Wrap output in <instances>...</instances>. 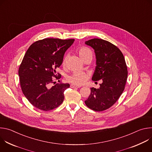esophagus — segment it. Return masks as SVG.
<instances>
[{"label": "esophagus", "mask_w": 152, "mask_h": 152, "mask_svg": "<svg viewBox=\"0 0 152 152\" xmlns=\"http://www.w3.org/2000/svg\"><path fill=\"white\" fill-rule=\"evenodd\" d=\"M70 87L72 88H80V86L75 85H73V84H72L70 85Z\"/></svg>", "instance_id": "esophagus-1"}]
</instances>
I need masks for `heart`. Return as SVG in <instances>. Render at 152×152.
Listing matches in <instances>:
<instances>
[{"mask_svg":"<svg viewBox=\"0 0 152 152\" xmlns=\"http://www.w3.org/2000/svg\"><path fill=\"white\" fill-rule=\"evenodd\" d=\"M78 53L80 57L82 59V60L88 56L93 57V53L91 50L85 47H81L78 49ZM67 57L65 56L62 61V64L64 65L66 63ZM89 78V76L88 73H86L83 71H76L73 72L71 75H70L67 80L69 82L72 83L73 85L77 86H81L85 84Z\"/></svg>","mask_w":152,"mask_h":152,"instance_id":"obj_1","label":"heart"}]
</instances>
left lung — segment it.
<instances>
[{"label":"left lung","mask_w":152,"mask_h":152,"mask_svg":"<svg viewBox=\"0 0 152 152\" xmlns=\"http://www.w3.org/2000/svg\"><path fill=\"white\" fill-rule=\"evenodd\" d=\"M96 57V67L92 80L102 79L97 89L91 88L85 104L95 111H103L111 107L123 93L127 77V69L120 50L110 42L99 38L86 41Z\"/></svg>","instance_id":"obj_1"}]
</instances>
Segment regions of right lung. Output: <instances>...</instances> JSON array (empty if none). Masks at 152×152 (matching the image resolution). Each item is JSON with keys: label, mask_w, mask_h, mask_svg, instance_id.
Listing matches in <instances>:
<instances>
[{"label": "right lung", "mask_w": 152, "mask_h": 152, "mask_svg": "<svg viewBox=\"0 0 152 152\" xmlns=\"http://www.w3.org/2000/svg\"><path fill=\"white\" fill-rule=\"evenodd\" d=\"M74 41L45 38L34 42L26 51L18 69L20 83L25 96L38 109L48 111L63 102L64 92L70 84L60 82L61 75L56 70ZM55 80L59 83L55 84Z\"/></svg>", "instance_id": "1"}]
</instances>
